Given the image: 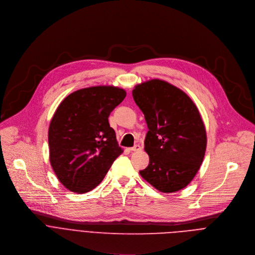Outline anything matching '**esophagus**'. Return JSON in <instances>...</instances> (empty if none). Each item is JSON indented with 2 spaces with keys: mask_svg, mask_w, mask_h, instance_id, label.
<instances>
[{
  "mask_svg": "<svg viewBox=\"0 0 255 255\" xmlns=\"http://www.w3.org/2000/svg\"><path fill=\"white\" fill-rule=\"evenodd\" d=\"M141 149V146L139 144H135L134 146L132 147H129V150L130 151H137V150H140Z\"/></svg>",
  "mask_w": 255,
  "mask_h": 255,
  "instance_id": "esophagus-1",
  "label": "esophagus"
}]
</instances>
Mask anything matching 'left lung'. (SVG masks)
Instances as JSON below:
<instances>
[{"mask_svg":"<svg viewBox=\"0 0 255 255\" xmlns=\"http://www.w3.org/2000/svg\"><path fill=\"white\" fill-rule=\"evenodd\" d=\"M132 96L148 128L144 150L149 164L140 176L160 192L182 190L196 176L207 145L197 107L183 90L160 79L135 85Z\"/></svg>","mask_w":255,"mask_h":255,"instance_id":"8db88e82","label":"left lung"}]
</instances>
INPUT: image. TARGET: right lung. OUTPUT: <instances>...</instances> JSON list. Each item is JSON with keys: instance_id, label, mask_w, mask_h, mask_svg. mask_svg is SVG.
<instances>
[{"instance_id": "obj_1", "label": "right lung", "mask_w": 255, "mask_h": 255, "mask_svg": "<svg viewBox=\"0 0 255 255\" xmlns=\"http://www.w3.org/2000/svg\"><path fill=\"white\" fill-rule=\"evenodd\" d=\"M126 95L116 86H92L72 92L57 108L48 130L49 158L69 191L94 189L124 151L109 117Z\"/></svg>"}]
</instances>
